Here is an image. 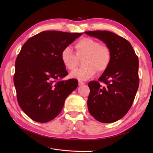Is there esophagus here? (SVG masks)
I'll use <instances>...</instances> for the list:
<instances>
[{
  "label": "esophagus",
  "instance_id": "34e87169",
  "mask_svg": "<svg viewBox=\"0 0 153 153\" xmlns=\"http://www.w3.org/2000/svg\"><path fill=\"white\" fill-rule=\"evenodd\" d=\"M78 83H79V85H85V83H84L83 82H82V81H79V82H78Z\"/></svg>",
  "mask_w": 153,
  "mask_h": 153
}]
</instances>
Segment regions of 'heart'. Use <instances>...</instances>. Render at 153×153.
<instances>
[{
    "instance_id": "obj_1",
    "label": "heart",
    "mask_w": 153,
    "mask_h": 153,
    "mask_svg": "<svg viewBox=\"0 0 153 153\" xmlns=\"http://www.w3.org/2000/svg\"><path fill=\"white\" fill-rule=\"evenodd\" d=\"M76 53L69 47L62 51L61 60L66 69H76L79 59L84 58L83 68L74 70L70 77L80 81H85L93 77L97 71L103 72L108 69L112 60V53L108 46L100 44L98 41L91 37L81 39L75 45Z\"/></svg>"
}]
</instances>
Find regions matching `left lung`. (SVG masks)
I'll use <instances>...</instances> for the list:
<instances>
[{
	"mask_svg": "<svg viewBox=\"0 0 153 153\" xmlns=\"http://www.w3.org/2000/svg\"><path fill=\"white\" fill-rule=\"evenodd\" d=\"M85 33L102 41L110 48L111 62L98 81H91L87 106L97 121L112 123L130 109L139 87V60L126 39L108 31Z\"/></svg>",
	"mask_w": 153,
	"mask_h": 153,
	"instance_id": "obj_1",
	"label": "left lung"
}]
</instances>
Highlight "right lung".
<instances>
[{"mask_svg": "<svg viewBox=\"0 0 153 153\" xmlns=\"http://www.w3.org/2000/svg\"><path fill=\"white\" fill-rule=\"evenodd\" d=\"M83 33L44 31L25 42L16 58L14 83L22 110L35 122L45 123L59 114L66 97L76 89L61 53Z\"/></svg>", "mask_w": 153, "mask_h": 153, "instance_id": "obj_1", "label": "right lung"}]
</instances>
